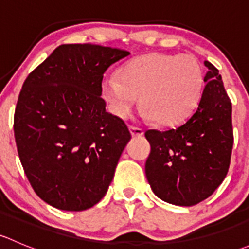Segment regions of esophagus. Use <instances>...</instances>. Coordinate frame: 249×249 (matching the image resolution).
<instances>
[{"label":"esophagus","mask_w":249,"mask_h":249,"mask_svg":"<svg viewBox=\"0 0 249 249\" xmlns=\"http://www.w3.org/2000/svg\"><path fill=\"white\" fill-rule=\"evenodd\" d=\"M129 129H130V132H131V135H132V136H134V137H141L143 134H144V131H143V129H141V127L132 126V125H130Z\"/></svg>","instance_id":"esophagus-1"}]
</instances>
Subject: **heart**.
Masks as SVG:
<instances>
[{"label":"heart","mask_w":249,"mask_h":249,"mask_svg":"<svg viewBox=\"0 0 249 249\" xmlns=\"http://www.w3.org/2000/svg\"><path fill=\"white\" fill-rule=\"evenodd\" d=\"M203 77L201 64L193 55L152 53L130 60L118 77L105 78L101 91L117 117H129L140 96L142 117L170 126L187 119L197 106Z\"/></svg>","instance_id":"b5f03b06"}]
</instances>
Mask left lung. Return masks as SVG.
Here are the masks:
<instances>
[{
  "mask_svg": "<svg viewBox=\"0 0 249 249\" xmlns=\"http://www.w3.org/2000/svg\"><path fill=\"white\" fill-rule=\"evenodd\" d=\"M208 72L196 109L175 129L145 131L150 154L145 176L164 201L194 206L214 193L227 176L233 132L231 101L219 71L205 61Z\"/></svg>",
  "mask_w": 249,
  "mask_h": 249,
  "instance_id": "8db88e82",
  "label": "left lung"
}]
</instances>
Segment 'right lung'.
<instances>
[{
  "label": "right lung",
  "instance_id": "add662e5",
  "mask_svg": "<svg viewBox=\"0 0 249 249\" xmlns=\"http://www.w3.org/2000/svg\"><path fill=\"white\" fill-rule=\"evenodd\" d=\"M130 53L62 44L27 76L14 113L20 161L35 193L53 207L84 211L107 193L131 134L106 110L104 73Z\"/></svg>",
  "mask_w": 249,
  "mask_h": 249
}]
</instances>
